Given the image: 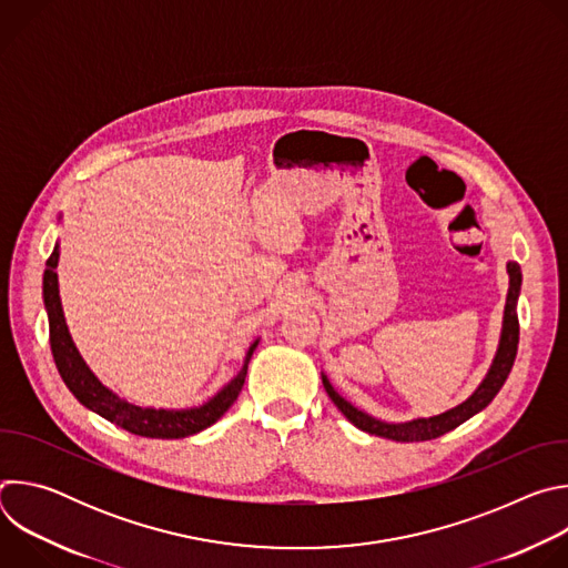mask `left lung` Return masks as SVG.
Instances as JSON below:
<instances>
[{"label":"left lung","instance_id":"8db88e82","mask_svg":"<svg viewBox=\"0 0 568 568\" xmlns=\"http://www.w3.org/2000/svg\"><path fill=\"white\" fill-rule=\"evenodd\" d=\"M508 276H510V287H508V298H506V310H504V328H501V339H499V348L497 355L493 359V366L485 375V379L478 384V388L465 399L460 402L458 407L440 414V416H432V418H416L409 423H384L377 420L364 412H359L357 407H353L351 402H346L328 382V377L321 373L323 386H326L331 399L337 404V409L362 432L373 434V436H382L388 440H397V443H420V440H434L452 429H456L458 425H463L465 420H469L471 416H476L478 412H483L488 404L495 399V395L501 390L504 382L508 379L515 357H517V344H519V318H517V298L521 292V267L517 263H508Z\"/></svg>","mask_w":568,"mask_h":568}]
</instances>
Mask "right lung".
<instances>
[{
  "label": "right lung",
  "instance_id": "obj_1",
  "mask_svg": "<svg viewBox=\"0 0 568 568\" xmlns=\"http://www.w3.org/2000/svg\"><path fill=\"white\" fill-rule=\"evenodd\" d=\"M58 242L47 261L44 278H42V296H44V307L49 316V342H51V353L58 366V373L67 388L75 395L80 404L101 418L114 423L116 427L134 434V436H145V438H186L193 436L213 423H217L235 397L242 390V384H245L247 377V366L250 359L258 346V339L250 346L245 355V364L237 371V375L220 388L209 402H204L202 407L193 409H154V407H136V404L121 399L116 393H112L108 386L99 382V377L90 371L85 359L80 357L78 348L71 342L62 303H60V292H58Z\"/></svg>",
  "mask_w": 568,
  "mask_h": 568
}]
</instances>
